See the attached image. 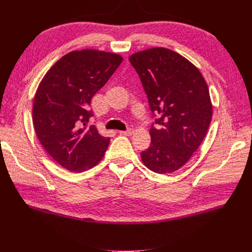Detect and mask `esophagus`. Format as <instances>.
I'll return each mask as SVG.
<instances>
[{
	"label": "esophagus",
	"instance_id": "1",
	"mask_svg": "<svg viewBox=\"0 0 252 252\" xmlns=\"http://www.w3.org/2000/svg\"><path fill=\"white\" fill-rule=\"evenodd\" d=\"M120 133L123 134V135L129 136V135H131L133 133V130H132L131 128H129V129H127V130H125V131H120Z\"/></svg>",
	"mask_w": 252,
	"mask_h": 252
}]
</instances>
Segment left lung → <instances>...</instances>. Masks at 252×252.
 Returning <instances> with one entry per match:
<instances>
[{
	"mask_svg": "<svg viewBox=\"0 0 252 252\" xmlns=\"http://www.w3.org/2000/svg\"><path fill=\"white\" fill-rule=\"evenodd\" d=\"M129 61L155 119L151 144L141 158L151 171L173 172L188 162L207 133L212 117L208 86L193 64L170 49L140 51Z\"/></svg>",
	"mask_w": 252,
	"mask_h": 252,
	"instance_id": "8db88e82",
	"label": "left lung"
}]
</instances>
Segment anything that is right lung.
Masks as SVG:
<instances>
[{
	"label": "right lung",
	"mask_w": 252,
	"mask_h": 252,
	"mask_svg": "<svg viewBox=\"0 0 252 252\" xmlns=\"http://www.w3.org/2000/svg\"><path fill=\"white\" fill-rule=\"evenodd\" d=\"M123 61L116 53L84 49L60 59L45 74L33 101L35 133L64 168L82 172L103 158L110 142L89 125L91 98Z\"/></svg>",
	"instance_id": "add662e5"
}]
</instances>
